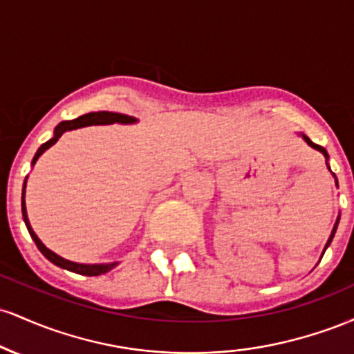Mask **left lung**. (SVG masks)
Instances as JSON below:
<instances>
[{
    "label": "left lung",
    "instance_id": "1",
    "mask_svg": "<svg viewBox=\"0 0 354 354\" xmlns=\"http://www.w3.org/2000/svg\"><path fill=\"white\" fill-rule=\"evenodd\" d=\"M303 138H304V141H306V143L311 146V148L318 149V151H321V153H323V154H324V156H326V158H328V153H326V149H324V148H323V146H319V145H315V143H313V141H311V140H310V138H308L306 135H303ZM336 183H338V181H336ZM338 221H339V219H338ZM338 221H336L335 228H333V233H331V236H330V239H328V245H326V248H328V246H330L331 239H333V236H335V233H336V228H338Z\"/></svg>",
    "mask_w": 354,
    "mask_h": 354
}]
</instances>
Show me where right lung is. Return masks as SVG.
<instances>
[{"label":"right lung","instance_id":"1","mask_svg":"<svg viewBox=\"0 0 354 354\" xmlns=\"http://www.w3.org/2000/svg\"><path fill=\"white\" fill-rule=\"evenodd\" d=\"M135 121L136 120L133 116L121 115V113H111V111L88 113V115H83V116L76 118V120L61 121V123L56 126L55 136H53L50 141H46V143L41 145L38 148V151H36L35 158H33V165L36 163V160H38V158L41 156L44 151H46L48 148H51V146L59 140L61 135H63L64 131H70V129H76V128H83V126H89V124H111V123L128 124V123H135ZM24 186H26V181H24ZM24 186H23V203H21L23 219H24V223H26V228H28V231H30L31 238H33V241L36 243V246H38V250L44 254V258H48L53 263V265L63 268V270L73 271V273H78V274H83V276H100V274H103V273H108L109 270H113V268L118 265V263H109V265H80V263L68 261V259L61 258V256H58L56 253H53L51 250H48V248L44 246L41 241H39V238L36 236L35 231L31 230L30 221H28L26 208H24Z\"/></svg>","mask_w":354,"mask_h":354}]
</instances>
